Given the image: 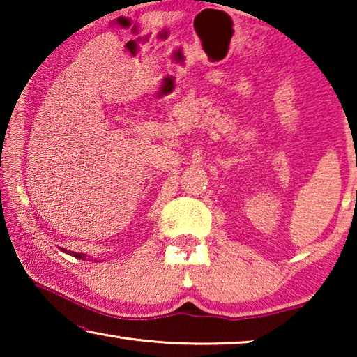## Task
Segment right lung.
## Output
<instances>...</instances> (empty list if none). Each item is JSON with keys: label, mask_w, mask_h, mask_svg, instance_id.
Listing matches in <instances>:
<instances>
[{"label": "right lung", "mask_w": 357, "mask_h": 357, "mask_svg": "<svg viewBox=\"0 0 357 357\" xmlns=\"http://www.w3.org/2000/svg\"><path fill=\"white\" fill-rule=\"evenodd\" d=\"M69 255H72V257H77V258H80V259H84V253H77V252H68Z\"/></svg>", "instance_id": "obj_1"}]
</instances>
